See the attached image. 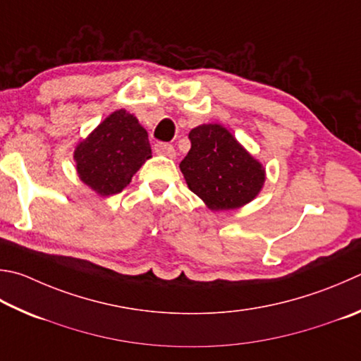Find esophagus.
I'll return each instance as SVG.
<instances>
[{
	"label": "esophagus",
	"mask_w": 361,
	"mask_h": 361,
	"mask_svg": "<svg viewBox=\"0 0 361 361\" xmlns=\"http://www.w3.org/2000/svg\"><path fill=\"white\" fill-rule=\"evenodd\" d=\"M154 152L162 156H167V158H175V148L169 143H156L154 145Z\"/></svg>",
	"instance_id": "esophagus-1"
}]
</instances>
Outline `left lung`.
Returning a JSON list of instances; mask_svg holds the SVG:
<instances>
[{
    "label": "left lung",
    "mask_w": 361,
    "mask_h": 361,
    "mask_svg": "<svg viewBox=\"0 0 361 361\" xmlns=\"http://www.w3.org/2000/svg\"><path fill=\"white\" fill-rule=\"evenodd\" d=\"M191 149L180 169L191 191L214 212L243 207L259 194L265 170L221 124L189 133Z\"/></svg>",
    "instance_id": "obj_1"
}]
</instances>
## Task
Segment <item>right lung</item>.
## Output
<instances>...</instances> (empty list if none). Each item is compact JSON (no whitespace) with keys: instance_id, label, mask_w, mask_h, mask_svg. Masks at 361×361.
Returning a JSON list of instances; mask_svg holds the SVG:
<instances>
[{"instance_id":"obj_1","label":"right lung","mask_w":361,"mask_h":361,"mask_svg":"<svg viewBox=\"0 0 361 361\" xmlns=\"http://www.w3.org/2000/svg\"><path fill=\"white\" fill-rule=\"evenodd\" d=\"M149 158L147 130L123 109L107 116L74 152L78 176L99 195L121 192Z\"/></svg>"}]
</instances>
